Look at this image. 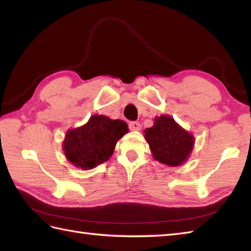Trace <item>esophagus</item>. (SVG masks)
Returning <instances> with one entry per match:
<instances>
[{"label":"esophagus","mask_w":251,"mask_h":251,"mask_svg":"<svg viewBox=\"0 0 251 251\" xmlns=\"http://www.w3.org/2000/svg\"><path fill=\"white\" fill-rule=\"evenodd\" d=\"M129 128L131 130H139L141 128V124L139 122H129Z\"/></svg>","instance_id":"1"}]
</instances>
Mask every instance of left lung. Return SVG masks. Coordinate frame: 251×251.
I'll use <instances>...</instances> for the list:
<instances>
[{"instance_id":"8db88e82","label":"left lung","mask_w":251,"mask_h":251,"mask_svg":"<svg viewBox=\"0 0 251 251\" xmlns=\"http://www.w3.org/2000/svg\"><path fill=\"white\" fill-rule=\"evenodd\" d=\"M145 134L154 158L168 166L185 162L193 149V136L167 115L156 117L154 125L145 129Z\"/></svg>"}]
</instances>
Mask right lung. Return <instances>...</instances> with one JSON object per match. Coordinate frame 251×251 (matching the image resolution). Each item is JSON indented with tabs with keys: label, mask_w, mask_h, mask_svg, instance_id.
Returning <instances> with one entry per match:
<instances>
[{
	"label": "right lung",
	"mask_w": 251,
	"mask_h": 251,
	"mask_svg": "<svg viewBox=\"0 0 251 251\" xmlns=\"http://www.w3.org/2000/svg\"><path fill=\"white\" fill-rule=\"evenodd\" d=\"M127 131L128 125L124 121L93 115L87 124L67 132L63 150L74 166L92 169L108 161L117 140Z\"/></svg>",
	"instance_id": "right-lung-1"
}]
</instances>
